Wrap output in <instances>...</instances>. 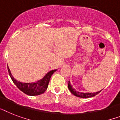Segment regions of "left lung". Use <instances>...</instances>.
<instances>
[{
	"label": "left lung",
	"instance_id": "1",
	"mask_svg": "<svg viewBox=\"0 0 120 120\" xmlns=\"http://www.w3.org/2000/svg\"><path fill=\"white\" fill-rule=\"evenodd\" d=\"M68 89L69 90H70V92H71L73 95L78 97H81V98H89V97H94L95 95L100 93V92L101 91V90H100L99 92H94V93H82V92H78L73 87H72V86L70 84V81H68Z\"/></svg>",
	"mask_w": 120,
	"mask_h": 120
}]
</instances>
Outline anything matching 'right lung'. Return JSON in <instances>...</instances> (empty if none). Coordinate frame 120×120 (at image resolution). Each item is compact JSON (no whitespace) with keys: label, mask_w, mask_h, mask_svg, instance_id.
<instances>
[{"label":"right lung","mask_w":120,"mask_h":120,"mask_svg":"<svg viewBox=\"0 0 120 120\" xmlns=\"http://www.w3.org/2000/svg\"><path fill=\"white\" fill-rule=\"evenodd\" d=\"M56 70H52L47 73L43 78L41 80L38 81L36 82L24 83V82H21L16 81L12 76L10 70L9 68L8 67V71L9 75L11 78V80L13 81V82H14L15 84L17 86V87L19 90L28 95H38L43 94L47 89L51 76Z\"/></svg>","instance_id":"add662e5"}]
</instances>
